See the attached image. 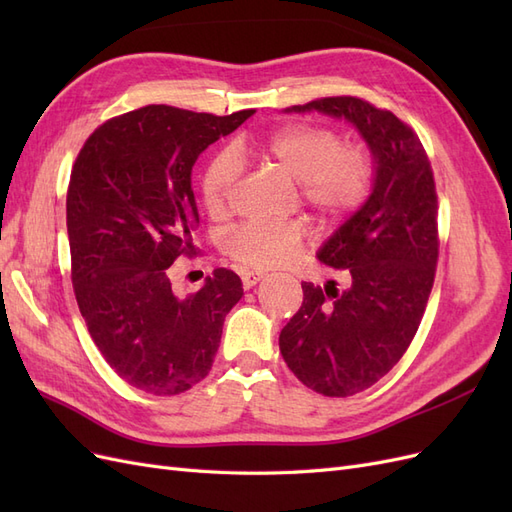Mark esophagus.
I'll return each mask as SVG.
<instances>
[{
  "label": "esophagus",
  "instance_id": "esophagus-1",
  "mask_svg": "<svg viewBox=\"0 0 512 512\" xmlns=\"http://www.w3.org/2000/svg\"><path fill=\"white\" fill-rule=\"evenodd\" d=\"M262 277H265V273H262V271H245V273H241L243 288L250 290L252 286H256L262 280Z\"/></svg>",
  "mask_w": 512,
  "mask_h": 512
}]
</instances>
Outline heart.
<instances>
[{
    "label": "heart",
    "mask_w": 512,
    "mask_h": 512,
    "mask_svg": "<svg viewBox=\"0 0 512 512\" xmlns=\"http://www.w3.org/2000/svg\"><path fill=\"white\" fill-rule=\"evenodd\" d=\"M241 156L277 168L297 181L299 198L320 220H344L359 209L374 183V160L363 145L342 143L339 134L316 123H290L258 145H241ZM239 177L230 153H218L200 179L203 203L213 218H224ZM305 230L297 222L245 224L226 239V252L245 267L286 265L303 247Z\"/></svg>",
    "instance_id": "heart-1"
}]
</instances>
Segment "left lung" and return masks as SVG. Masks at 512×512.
Wrapping results in <instances>:
<instances>
[{"mask_svg":"<svg viewBox=\"0 0 512 512\" xmlns=\"http://www.w3.org/2000/svg\"><path fill=\"white\" fill-rule=\"evenodd\" d=\"M354 123L374 153V192L318 258L348 288L303 282L299 312L280 333L286 365L324 397L369 389L397 365L423 320L438 262V194L421 138L386 108L356 96L292 106Z\"/></svg>","mask_w":512,"mask_h":512,"instance_id":"1","label":"left lung"}]
</instances>
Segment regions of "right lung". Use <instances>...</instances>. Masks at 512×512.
Instances as JSON below:
<instances>
[{
	"instance_id": "obj_1",
	"label": "right lung",
	"mask_w": 512,
	"mask_h": 512,
	"mask_svg": "<svg viewBox=\"0 0 512 512\" xmlns=\"http://www.w3.org/2000/svg\"><path fill=\"white\" fill-rule=\"evenodd\" d=\"M254 113L149 104L104 121L76 156L66 198L74 297L104 361L134 389L179 395L211 371L243 297L239 275L215 269L179 299L168 267L198 254L194 162Z\"/></svg>"
}]
</instances>
